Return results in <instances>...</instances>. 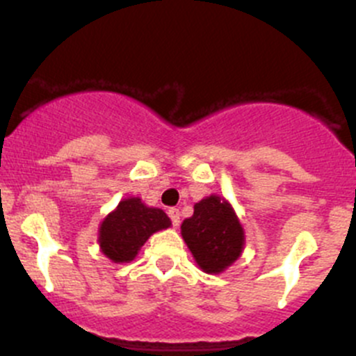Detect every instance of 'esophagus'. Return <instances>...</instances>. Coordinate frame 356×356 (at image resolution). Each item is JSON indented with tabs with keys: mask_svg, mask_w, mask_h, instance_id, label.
<instances>
[{
	"mask_svg": "<svg viewBox=\"0 0 356 356\" xmlns=\"http://www.w3.org/2000/svg\"><path fill=\"white\" fill-rule=\"evenodd\" d=\"M168 217H170L172 225H174V227H179V224H181V213H179V208H170V210H168Z\"/></svg>",
	"mask_w": 356,
	"mask_h": 356,
	"instance_id": "esophagus-1",
	"label": "esophagus"
}]
</instances>
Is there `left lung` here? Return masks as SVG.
<instances>
[{
  "instance_id": "1",
  "label": "left lung",
  "mask_w": 356,
  "mask_h": 356,
  "mask_svg": "<svg viewBox=\"0 0 356 356\" xmlns=\"http://www.w3.org/2000/svg\"><path fill=\"white\" fill-rule=\"evenodd\" d=\"M182 238L196 264L208 274H220L239 258L245 232L231 204L218 196H208L195 204L193 217L181 225Z\"/></svg>"
}]
</instances>
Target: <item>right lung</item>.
<instances>
[{
    "label": "right lung",
    "instance_id": "add662e5",
    "mask_svg": "<svg viewBox=\"0 0 356 356\" xmlns=\"http://www.w3.org/2000/svg\"><path fill=\"white\" fill-rule=\"evenodd\" d=\"M170 227V218L160 208L146 207L139 198L120 201L99 227V246L110 260L131 261L153 232Z\"/></svg>",
    "mask_w": 356,
    "mask_h": 356
}]
</instances>
